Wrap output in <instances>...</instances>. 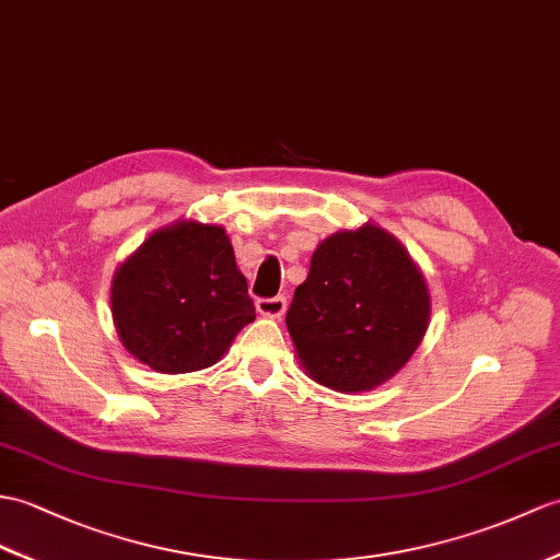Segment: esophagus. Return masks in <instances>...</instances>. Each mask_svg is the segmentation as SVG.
Listing matches in <instances>:
<instances>
[{"label": "esophagus", "instance_id": "1", "mask_svg": "<svg viewBox=\"0 0 560 560\" xmlns=\"http://www.w3.org/2000/svg\"><path fill=\"white\" fill-rule=\"evenodd\" d=\"M257 312L262 317H281L285 312V298L283 295H275V298H259V301L255 303Z\"/></svg>", "mask_w": 560, "mask_h": 560}]
</instances>
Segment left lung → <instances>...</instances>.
I'll use <instances>...</instances> for the list:
<instances>
[{
	"instance_id": "obj_1",
	"label": "left lung",
	"mask_w": 560,
	"mask_h": 560,
	"mask_svg": "<svg viewBox=\"0 0 560 560\" xmlns=\"http://www.w3.org/2000/svg\"><path fill=\"white\" fill-rule=\"evenodd\" d=\"M429 291L408 250L365 224L324 238L285 312L305 372L334 392L384 384L418 350L429 324Z\"/></svg>"
}]
</instances>
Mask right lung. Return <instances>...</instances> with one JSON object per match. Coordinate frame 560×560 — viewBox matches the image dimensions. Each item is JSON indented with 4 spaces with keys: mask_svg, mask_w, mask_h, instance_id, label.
Segmentation results:
<instances>
[{
    "mask_svg": "<svg viewBox=\"0 0 560 560\" xmlns=\"http://www.w3.org/2000/svg\"><path fill=\"white\" fill-rule=\"evenodd\" d=\"M112 317L142 365L184 374L214 365L255 319V305L226 231L176 221L116 269Z\"/></svg>",
    "mask_w": 560,
    "mask_h": 560,
    "instance_id": "add662e5",
    "label": "right lung"
}]
</instances>
